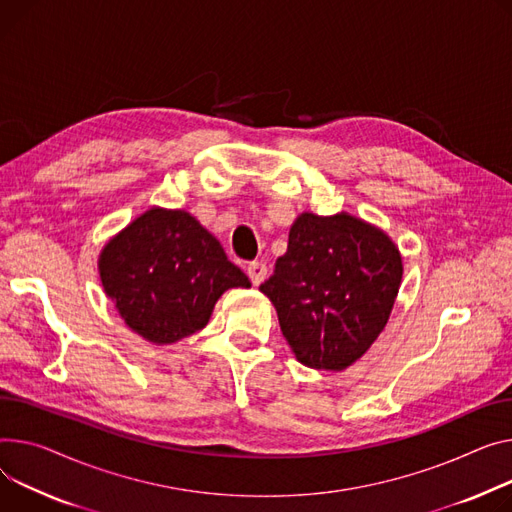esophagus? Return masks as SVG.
Returning a JSON list of instances; mask_svg holds the SVG:
<instances>
[{"label": "esophagus", "instance_id": "obj_1", "mask_svg": "<svg viewBox=\"0 0 512 512\" xmlns=\"http://www.w3.org/2000/svg\"><path fill=\"white\" fill-rule=\"evenodd\" d=\"M247 276L251 278L253 286H259L265 280V276H267V265L261 263V261H251L247 265Z\"/></svg>", "mask_w": 512, "mask_h": 512}]
</instances>
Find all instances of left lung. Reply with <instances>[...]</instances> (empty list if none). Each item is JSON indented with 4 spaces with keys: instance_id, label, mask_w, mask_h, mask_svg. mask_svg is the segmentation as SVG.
<instances>
[{
    "instance_id": "left-lung-1",
    "label": "left lung",
    "mask_w": 512,
    "mask_h": 512,
    "mask_svg": "<svg viewBox=\"0 0 512 512\" xmlns=\"http://www.w3.org/2000/svg\"><path fill=\"white\" fill-rule=\"evenodd\" d=\"M401 276V255L383 230L348 214H300L259 290L298 362L344 370L387 325Z\"/></svg>"
}]
</instances>
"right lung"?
<instances>
[{"instance_id": "obj_1", "label": "right lung", "mask_w": 512, "mask_h": 512, "mask_svg": "<svg viewBox=\"0 0 512 512\" xmlns=\"http://www.w3.org/2000/svg\"><path fill=\"white\" fill-rule=\"evenodd\" d=\"M100 280L123 321L152 344H173L208 325L228 288L249 278L191 214L152 208L102 249Z\"/></svg>"}]
</instances>
